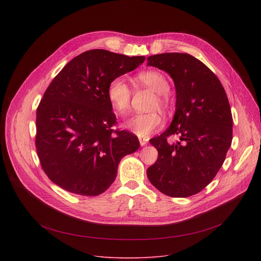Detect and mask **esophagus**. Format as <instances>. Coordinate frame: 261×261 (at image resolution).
<instances>
[{
	"mask_svg": "<svg viewBox=\"0 0 261 261\" xmlns=\"http://www.w3.org/2000/svg\"><path fill=\"white\" fill-rule=\"evenodd\" d=\"M139 142H140V145H141V146H144L145 144H147L148 139H147V138H144V137H139Z\"/></svg>",
	"mask_w": 261,
	"mask_h": 261,
	"instance_id": "obj_1",
	"label": "esophagus"
}]
</instances>
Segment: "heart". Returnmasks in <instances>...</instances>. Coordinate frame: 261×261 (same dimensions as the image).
I'll return each instance as SVG.
<instances>
[{
    "label": "heart",
    "mask_w": 261,
    "mask_h": 261,
    "mask_svg": "<svg viewBox=\"0 0 261 261\" xmlns=\"http://www.w3.org/2000/svg\"><path fill=\"white\" fill-rule=\"evenodd\" d=\"M137 80L140 84L146 86L158 94L154 106H167V99L165 95L169 91V83L164 74L159 71H145L138 74ZM107 99L119 115L127 113L130 106L131 90L123 77H117L111 81L107 88ZM164 124L163 117L157 113L138 114L131 117L126 123L125 127L138 137H147L152 133L162 128Z\"/></svg>",
    "instance_id": "obj_1"
}]
</instances>
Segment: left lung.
I'll use <instances>...</instances> for the list:
<instances>
[{"mask_svg": "<svg viewBox=\"0 0 261 261\" xmlns=\"http://www.w3.org/2000/svg\"><path fill=\"white\" fill-rule=\"evenodd\" d=\"M147 66L167 72L174 82L175 113L170 126L150 139L158 150L148 179L165 195L188 197L213 180L232 140V116L219 79L191 55L166 53L147 58ZM171 135L180 136L173 144Z\"/></svg>", "mask_w": 261, "mask_h": 261, "instance_id": "8db88e82", "label": "left lung"}]
</instances>
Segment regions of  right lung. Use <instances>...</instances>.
Segmentation results:
<instances>
[{
    "label": "right lung",
    "instance_id": "obj_1",
    "mask_svg": "<svg viewBox=\"0 0 261 261\" xmlns=\"http://www.w3.org/2000/svg\"><path fill=\"white\" fill-rule=\"evenodd\" d=\"M145 58L92 49L71 60L46 89L36 114V148L42 169L62 189L97 196L114 182L120 161L138 138L114 130L109 83Z\"/></svg>",
    "mask_w": 261,
    "mask_h": 261
}]
</instances>
